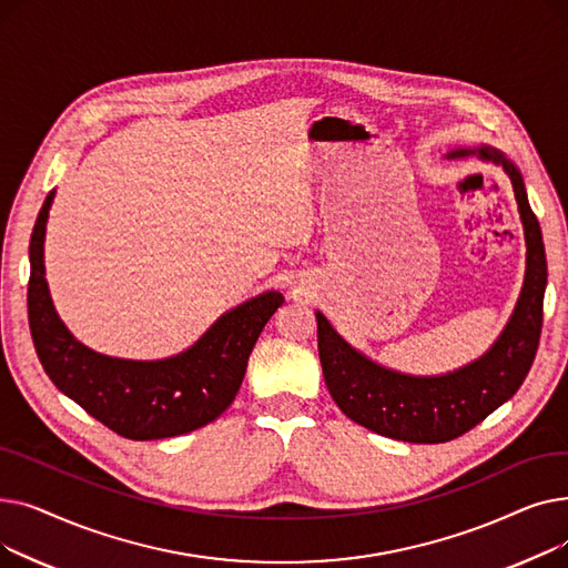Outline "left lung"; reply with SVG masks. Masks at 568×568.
I'll list each match as a JSON object with an SVG mask.
<instances>
[{
    "instance_id": "8db88e82",
    "label": "left lung",
    "mask_w": 568,
    "mask_h": 568,
    "mask_svg": "<svg viewBox=\"0 0 568 568\" xmlns=\"http://www.w3.org/2000/svg\"><path fill=\"white\" fill-rule=\"evenodd\" d=\"M476 154L509 174L525 227L527 268L511 320L495 345L479 359L446 375L416 377L384 368L354 349L320 311L317 349L326 389L345 416L359 426L403 442H449L509 400L525 382L539 349L548 262L541 225L536 221L520 170L493 146L456 149L446 159Z\"/></svg>"
}]
</instances>
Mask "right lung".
I'll use <instances>...</instances> for the list:
<instances>
[{
	"label": "right lung",
	"mask_w": 568,
	"mask_h": 568,
	"mask_svg": "<svg viewBox=\"0 0 568 568\" xmlns=\"http://www.w3.org/2000/svg\"><path fill=\"white\" fill-rule=\"evenodd\" d=\"M54 191L48 193L29 242V332L48 377L97 422L129 439H163L197 430L232 405L248 356L278 306L262 292L221 315L206 334L168 359L133 362L89 349L59 320L45 281L43 242Z\"/></svg>",
	"instance_id": "add662e5"
}]
</instances>
